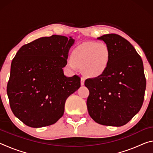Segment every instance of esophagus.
<instances>
[{"label": "esophagus", "mask_w": 153, "mask_h": 153, "mask_svg": "<svg viewBox=\"0 0 153 153\" xmlns=\"http://www.w3.org/2000/svg\"><path fill=\"white\" fill-rule=\"evenodd\" d=\"M85 79H86V78H85L84 77H81V81H80V83H81L82 86H83V85H84Z\"/></svg>", "instance_id": "34e87169"}]
</instances>
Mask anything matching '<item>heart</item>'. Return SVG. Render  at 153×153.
Here are the masks:
<instances>
[{
    "mask_svg": "<svg viewBox=\"0 0 153 153\" xmlns=\"http://www.w3.org/2000/svg\"><path fill=\"white\" fill-rule=\"evenodd\" d=\"M110 60V51L104 43L87 42L74 49L68 66L71 69H82L86 76L95 77L107 70Z\"/></svg>",
    "mask_w": 153,
    "mask_h": 153,
    "instance_id": "b5f03b06",
    "label": "heart"
}]
</instances>
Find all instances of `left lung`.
Masks as SVG:
<instances>
[{
	"instance_id": "1",
	"label": "left lung",
	"mask_w": 153,
	"mask_h": 153,
	"mask_svg": "<svg viewBox=\"0 0 153 153\" xmlns=\"http://www.w3.org/2000/svg\"><path fill=\"white\" fill-rule=\"evenodd\" d=\"M98 39L110 51L108 67L102 75L87 79V107L96 122L122 126L139 112L146 90L143 62L130 42L121 36L108 33Z\"/></svg>"
}]
</instances>
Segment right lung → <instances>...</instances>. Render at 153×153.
<instances>
[{
    "label": "right lung",
    "mask_w": 153,
    "mask_h": 153,
    "mask_svg": "<svg viewBox=\"0 0 153 153\" xmlns=\"http://www.w3.org/2000/svg\"><path fill=\"white\" fill-rule=\"evenodd\" d=\"M74 40L53 35L24 45L15 56L7 86L15 117L32 128L51 126L63 115L65 103L80 87V77H67L63 67Z\"/></svg>",
    "instance_id": "add662e5"
}]
</instances>
